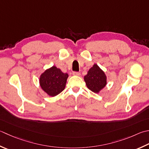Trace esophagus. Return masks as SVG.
Segmentation results:
<instances>
[{
  "label": "esophagus",
  "instance_id": "1",
  "mask_svg": "<svg viewBox=\"0 0 149 149\" xmlns=\"http://www.w3.org/2000/svg\"><path fill=\"white\" fill-rule=\"evenodd\" d=\"M73 75L79 76V75H80V73L78 72H73Z\"/></svg>",
  "mask_w": 149,
  "mask_h": 149
}]
</instances>
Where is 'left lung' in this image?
I'll list each match as a JSON object with an SVG mask.
<instances>
[{"instance_id": "left-lung-1", "label": "left lung", "mask_w": 149, "mask_h": 149, "mask_svg": "<svg viewBox=\"0 0 149 149\" xmlns=\"http://www.w3.org/2000/svg\"><path fill=\"white\" fill-rule=\"evenodd\" d=\"M86 86L94 93H99L107 84V76L104 72L94 64L84 77Z\"/></svg>"}]
</instances>
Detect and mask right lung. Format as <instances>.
Returning <instances> with one entry per match:
<instances>
[{"label":"right lung","instance_id":"1","mask_svg":"<svg viewBox=\"0 0 149 149\" xmlns=\"http://www.w3.org/2000/svg\"><path fill=\"white\" fill-rule=\"evenodd\" d=\"M68 74L53 66L40 75L39 83L41 88L48 95L54 97L65 88Z\"/></svg>","mask_w":149,"mask_h":149}]
</instances>
